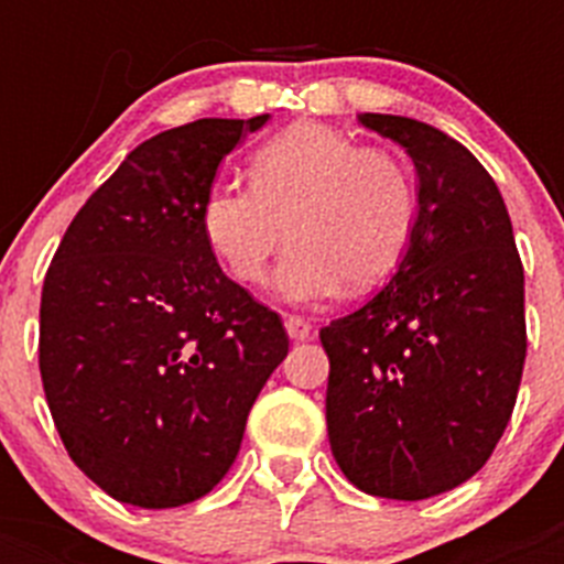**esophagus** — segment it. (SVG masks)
Instances as JSON below:
<instances>
[{
    "instance_id": "esophagus-1",
    "label": "esophagus",
    "mask_w": 564,
    "mask_h": 564,
    "mask_svg": "<svg viewBox=\"0 0 564 564\" xmlns=\"http://www.w3.org/2000/svg\"><path fill=\"white\" fill-rule=\"evenodd\" d=\"M283 327H286V334H290V339H295V343H304V339L313 336L310 322H304L301 316H283Z\"/></svg>"
}]
</instances>
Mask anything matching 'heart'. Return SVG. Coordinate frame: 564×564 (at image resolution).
Returning a JSON list of instances; mask_svg holds the SVG:
<instances>
[{"label": "heart", "instance_id": "heart-1", "mask_svg": "<svg viewBox=\"0 0 564 564\" xmlns=\"http://www.w3.org/2000/svg\"><path fill=\"white\" fill-rule=\"evenodd\" d=\"M248 181L216 184L202 202L204 242L239 283H260L290 234L274 292L318 304L351 283L366 290L401 260L415 221L406 166L383 149L316 122L286 128L260 145Z\"/></svg>", "mask_w": 564, "mask_h": 564}]
</instances>
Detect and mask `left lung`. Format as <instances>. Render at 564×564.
<instances>
[{
    "mask_svg": "<svg viewBox=\"0 0 564 564\" xmlns=\"http://www.w3.org/2000/svg\"><path fill=\"white\" fill-rule=\"evenodd\" d=\"M357 119L412 158L419 213L389 283L318 334L327 436L357 489L424 500L480 471L507 430L527 357L524 265L498 184L463 143L410 117Z\"/></svg>",
    "mask_w": 564,
    "mask_h": 564,
    "instance_id": "1",
    "label": "left lung"
}]
</instances>
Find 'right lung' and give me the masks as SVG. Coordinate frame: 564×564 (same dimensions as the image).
Instances as JSON below:
<instances>
[{
  "label": "right lung",
  "mask_w": 564,
  "mask_h": 564,
  "mask_svg": "<svg viewBox=\"0 0 564 564\" xmlns=\"http://www.w3.org/2000/svg\"><path fill=\"white\" fill-rule=\"evenodd\" d=\"M195 119L145 140L75 213L40 299V377L66 454L110 498L172 509L228 474L290 351L204 242L225 154L265 126Z\"/></svg>",
  "instance_id": "add662e5"
}]
</instances>
